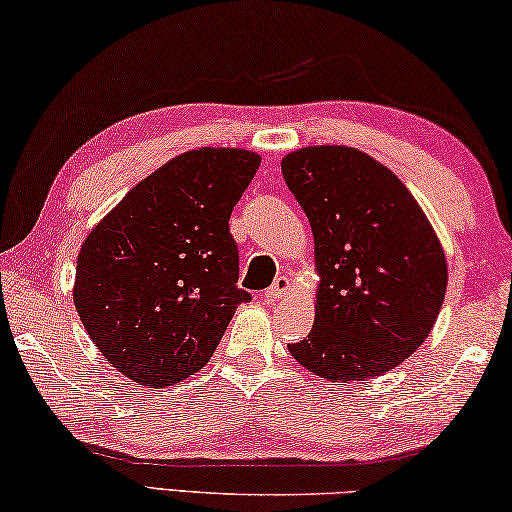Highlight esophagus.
Instances as JSON below:
<instances>
[{
	"label": "esophagus",
	"mask_w": 512,
	"mask_h": 512,
	"mask_svg": "<svg viewBox=\"0 0 512 512\" xmlns=\"http://www.w3.org/2000/svg\"><path fill=\"white\" fill-rule=\"evenodd\" d=\"M292 292V279H288V276H279V279L274 281V286L265 292V299L270 301V304H274V301H281L283 297H288Z\"/></svg>",
	"instance_id": "1"
}]
</instances>
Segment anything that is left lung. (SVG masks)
<instances>
[{"label": "left lung", "instance_id": "obj_1", "mask_svg": "<svg viewBox=\"0 0 512 512\" xmlns=\"http://www.w3.org/2000/svg\"><path fill=\"white\" fill-rule=\"evenodd\" d=\"M281 172L311 222L315 320L288 345L320 379L345 385L395 370L431 333L447 292V256L395 172L345 145L283 156Z\"/></svg>", "mask_w": 512, "mask_h": 512}]
</instances>
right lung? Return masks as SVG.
Masks as SVG:
<instances>
[{
  "instance_id": "right-lung-1",
  "label": "right lung",
  "mask_w": 512,
  "mask_h": 512,
  "mask_svg": "<svg viewBox=\"0 0 512 512\" xmlns=\"http://www.w3.org/2000/svg\"><path fill=\"white\" fill-rule=\"evenodd\" d=\"M258 165L249 149H190L133 186L83 240L74 306L133 383L165 388L199 372L249 301L236 288L229 217Z\"/></svg>"
}]
</instances>
